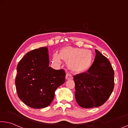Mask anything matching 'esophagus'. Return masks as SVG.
<instances>
[{
  "instance_id": "1",
  "label": "esophagus",
  "mask_w": 128,
  "mask_h": 128,
  "mask_svg": "<svg viewBox=\"0 0 128 128\" xmlns=\"http://www.w3.org/2000/svg\"><path fill=\"white\" fill-rule=\"evenodd\" d=\"M66 80H71V79L73 78V76L71 74H66Z\"/></svg>"
}]
</instances>
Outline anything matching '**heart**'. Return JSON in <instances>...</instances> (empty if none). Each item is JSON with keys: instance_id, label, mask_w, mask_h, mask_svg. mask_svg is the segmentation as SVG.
Listing matches in <instances>:
<instances>
[{"instance_id": "obj_1", "label": "heart", "mask_w": 128, "mask_h": 128, "mask_svg": "<svg viewBox=\"0 0 128 128\" xmlns=\"http://www.w3.org/2000/svg\"><path fill=\"white\" fill-rule=\"evenodd\" d=\"M53 61L57 64L62 62L61 59L68 62V68L72 71L81 73L88 70L92 66L93 56L90 50L84 48L66 46L60 50L59 54L54 53Z\"/></svg>"}]
</instances>
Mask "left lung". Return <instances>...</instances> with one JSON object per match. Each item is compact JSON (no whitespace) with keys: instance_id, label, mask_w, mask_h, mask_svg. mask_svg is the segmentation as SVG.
Instances as JSON below:
<instances>
[{"instance_id":"obj_1","label":"left lung","mask_w":128,"mask_h":128,"mask_svg":"<svg viewBox=\"0 0 128 128\" xmlns=\"http://www.w3.org/2000/svg\"><path fill=\"white\" fill-rule=\"evenodd\" d=\"M96 56L86 72L74 76L75 98L84 108L98 107L106 102L114 88V70L108 58L95 50Z\"/></svg>"}]
</instances>
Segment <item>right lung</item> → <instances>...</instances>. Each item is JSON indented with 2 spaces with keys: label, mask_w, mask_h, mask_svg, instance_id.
<instances>
[{
  "label": "right lung",
  "mask_w": 128,
  "mask_h": 128,
  "mask_svg": "<svg viewBox=\"0 0 128 128\" xmlns=\"http://www.w3.org/2000/svg\"><path fill=\"white\" fill-rule=\"evenodd\" d=\"M49 64L48 48L44 46L28 52L18 64L15 85L18 97L32 108L49 106L56 89L66 80L64 70H54Z\"/></svg>",
  "instance_id": "right-lung-1"
}]
</instances>
